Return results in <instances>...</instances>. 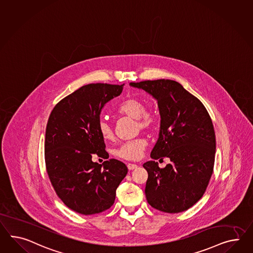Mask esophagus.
Returning a JSON list of instances; mask_svg holds the SVG:
<instances>
[{"instance_id": "34e87169", "label": "esophagus", "mask_w": 253, "mask_h": 253, "mask_svg": "<svg viewBox=\"0 0 253 253\" xmlns=\"http://www.w3.org/2000/svg\"><path fill=\"white\" fill-rule=\"evenodd\" d=\"M126 166H127V169H128L129 170H132V169H135L137 168V165H136V164H132V163H128Z\"/></svg>"}]
</instances>
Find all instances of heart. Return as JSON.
<instances>
[{
    "label": "heart",
    "instance_id": "heart-1",
    "mask_svg": "<svg viewBox=\"0 0 253 253\" xmlns=\"http://www.w3.org/2000/svg\"><path fill=\"white\" fill-rule=\"evenodd\" d=\"M117 115L121 117L134 118L136 122V128L141 130L153 129L159 121V113L155 106H145L144 101L140 98L129 97L125 99L117 105ZM98 131L104 140H111L114 137V128L112 124L101 118L98 122ZM147 147V141L144 138H136L124 142L115 149L114 154L119 159L126 161H136L141 158L144 149Z\"/></svg>",
    "mask_w": 253,
    "mask_h": 253
}]
</instances>
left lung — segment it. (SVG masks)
<instances>
[{
  "instance_id": "8db88e82",
  "label": "left lung",
  "mask_w": 253,
  "mask_h": 253,
  "mask_svg": "<svg viewBox=\"0 0 253 253\" xmlns=\"http://www.w3.org/2000/svg\"><path fill=\"white\" fill-rule=\"evenodd\" d=\"M130 85L148 91L158 101L161 130L150 155L153 160H170L163 169L154 161L143 164L149 174L147 201L165 213L185 211L201 199L214 170L212 119L201 101L175 81L161 79Z\"/></svg>"
}]
</instances>
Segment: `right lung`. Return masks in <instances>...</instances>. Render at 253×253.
<instances>
[{"label": "right lung", "instance_id": "1", "mask_svg": "<svg viewBox=\"0 0 253 253\" xmlns=\"http://www.w3.org/2000/svg\"><path fill=\"white\" fill-rule=\"evenodd\" d=\"M124 85L91 84L60 100L45 128V162L60 200L79 214L102 213L113 206L118 185L127 173L123 162L108 159L98 122L104 104L121 94Z\"/></svg>", "mask_w": 253, "mask_h": 253}]
</instances>
